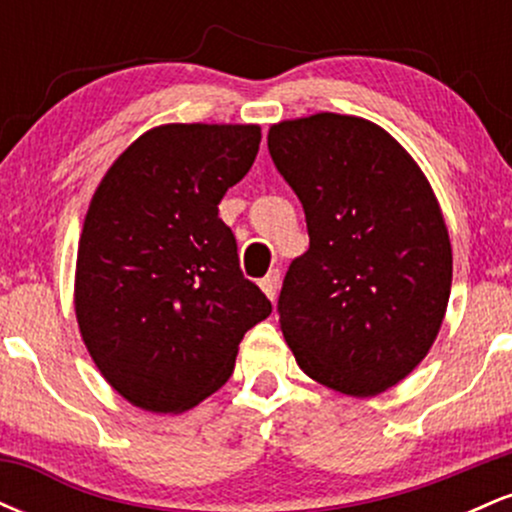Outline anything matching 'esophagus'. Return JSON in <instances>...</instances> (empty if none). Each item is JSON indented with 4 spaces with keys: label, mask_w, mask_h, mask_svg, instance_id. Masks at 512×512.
I'll return each mask as SVG.
<instances>
[{
    "label": "esophagus",
    "mask_w": 512,
    "mask_h": 512,
    "mask_svg": "<svg viewBox=\"0 0 512 512\" xmlns=\"http://www.w3.org/2000/svg\"><path fill=\"white\" fill-rule=\"evenodd\" d=\"M279 281H281L279 269H272V272H269V274L264 276V279L260 281V289L264 291V296H267L272 303L276 301V293H279Z\"/></svg>",
    "instance_id": "34e87169"
}]
</instances>
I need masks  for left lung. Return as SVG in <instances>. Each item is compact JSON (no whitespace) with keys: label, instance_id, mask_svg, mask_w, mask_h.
Listing matches in <instances>:
<instances>
[{"label":"left lung","instance_id":"1","mask_svg":"<svg viewBox=\"0 0 512 512\" xmlns=\"http://www.w3.org/2000/svg\"><path fill=\"white\" fill-rule=\"evenodd\" d=\"M267 146L310 236L279 296L286 344L315 383L380 395L424 361L448 310L452 245L436 192L387 129L356 115L281 120Z\"/></svg>","mask_w":512,"mask_h":512}]
</instances>
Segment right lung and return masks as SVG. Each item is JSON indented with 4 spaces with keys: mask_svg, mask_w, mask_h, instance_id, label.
<instances>
[{
    "mask_svg": "<svg viewBox=\"0 0 512 512\" xmlns=\"http://www.w3.org/2000/svg\"><path fill=\"white\" fill-rule=\"evenodd\" d=\"M260 125L168 122L105 170L76 250L74 313L120 397L180 414L231 378L240 339L272 313L240 272L219 202L248 173Z\"/></svg>",
    "mask_w": 512,
    "mask_h": 512,
    "instance_id": "right-lung-1",
    "label": "right lung"
}]
</instances>
